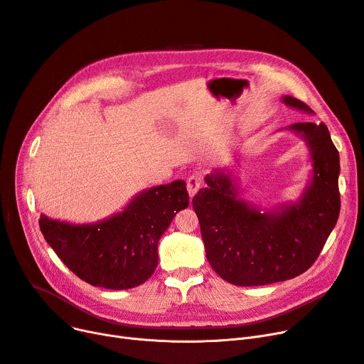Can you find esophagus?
Returning <instances> with one entry per match:
<instances>
[{
    "label": "esophagus",
    "instance_id": "esophagus-1",
    "mask_svg": "<svg viewBox=\"0 0 364 364\" xmlns=\"http://www.w3.org/2000/svg\"><path fill=\"white\" fill-rule=\"evenodd\" d=\"M200 188H201V178H200V176H191V178H188V181H186V189H188L189 197H194V196L198 193Z\"/></svg>",
    "mask_w": 364,
    "mask_h": 364
}]
</instances>
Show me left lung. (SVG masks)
Listing matches in <instances>:
<instances>
[{
  "mask_svg": "<svg viewBox=\"0 0 364 364\" xmlns=\"http://www.w3.org/2000/svg\"><path fill=\"white\" fill-rule=\"evenodd\" d=\"M283 103L313 114L299 99ZM287 130L305 141L313 175L295 203L271 210L238 197L230 171L215 170L193 198L207 261L220 279L235 286H264L295 279L316 262L335 228L341 197L339 152L324 123H295Z\"/></svg>",
  "mask_w": 364,
  "mask_h": 364,
  "instance_id": "1",
  "label": "left lung"
}]
</instances>
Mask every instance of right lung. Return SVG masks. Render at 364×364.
I'll return each instance as SVG.
<instances>
[{"mask_svg": "<svg viewBox=\"0 0 364 364\" xmlns=\"http://www.w3.org/2000/svg\"><path fill=\"white\" fill-rule=\"evenodd\" d=\"M186 183L152 186L95 223L40 218V228L60 261L85 283L124 290L145 283L159 265V241L178 212L186 209Z\"/></svg>", "mask_w": 364, "mask_h": 364, "instance_id": "right-lung-1", "label": "right lung"}]
</instances>
